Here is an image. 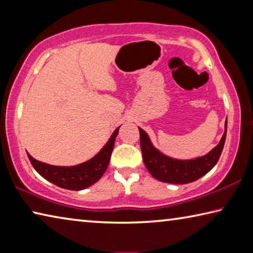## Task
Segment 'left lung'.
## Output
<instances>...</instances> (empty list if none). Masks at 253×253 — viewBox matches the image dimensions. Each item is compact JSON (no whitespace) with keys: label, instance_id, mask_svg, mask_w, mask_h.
<instances>
[{"label":"left lung","instance_id":"8db88e82","mask_svg":"<svg viewBox=\"0 0 253 253\" xmlns=\"http://www.w3.org/2000/svg\"><path fill=\"white\" fill-rule=\"evenodd\" d=\"M139 129L140 148H142L144 164L154 177L161 182L172 184H187L194 182L210 172L221 156L226 137L225 130L220 143L205 156L190 161L174 160L163 155L153 146L148 135L142 128Z\"/></svg>","mask_w":253,"mask_h":253}]
</instances>
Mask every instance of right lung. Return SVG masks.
<instances>
[{"instance_id":"right-lung-1","label":"right lung","mask_w":253,"mask_h":253,"mask_svg":"<svg viewBox=\"0 0 253 253\" xmlns=\"http://www.w3.org/2000/svg\"><path fill=\"white\" fill-rule=\"evenodd\" d=\"M119 127L113 132L108 143L102 147L101 151L91 160L83 164L76 166H54L34 160L30 154H28V157L34 169L54 185L72 191L84 190L95 184L106 172Z\"/></svg>"}]
</instances>
